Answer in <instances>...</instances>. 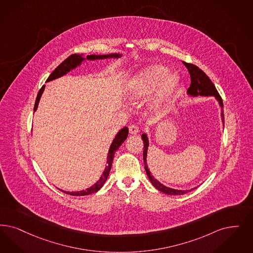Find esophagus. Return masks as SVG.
Instances as JSON below:
<instances>
[{"mask_svg":"<svg viewBox=\"0 0 253 253\" xmlns=\"http://www.w3.org/2000/svg\"><path fill=\"white\" fill-rule=\"evenodd\" d=\"M129 131H130V133H131V134H136L139 131V128H138L137 125L131 124V126L129 127Z\"/></svg>","mask_w":253,"mask_h":253,"instance_id":"esophagus-1","label":"esophagus"}]
</instances>
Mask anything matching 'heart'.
I'll return each mask as SVG.
<instances>
[{
    "label": "heart",
    "instance_id": "obj_1",
    "mask_svg": "<svg viewBox=\"0 0 253 253\" xmlns=\"http://www.w3.org/2000/svg\"><path fill=\"white\" fill-rule=\"evenodd\" d=\"M166 66L150 65L139 71L127 86L128 96L138 100L153 92L149 106L152 110H159L170 101L180 84V76L176 72H169Z\"/></svg>",
    "mask_w": 253,
    "mask_h": 253
}]
</instances>
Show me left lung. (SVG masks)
<instances>
[{"instance_id": "8db88e82", "label": "left lung", "mask_w": 253, "mask_h": 253, "mask_svg": "<svg viewBox=\"0 0 253 253\" xmlns=\"http://www.w3.org/2000/svg\"><path fill=\"white\" fill-rule=\"evenodd\" d=\"M183 65L187 68V70L190 73V77H191V84L190 87L187 89V95L190 97H213L216 101L218 102L220 108H221V120H222L223 128H224V112H223V101L221 97L219 96L218 92L216 90L214 84H212V81L209 79V77L203 72V71L198 68L197 66L193 65V64H188L183 62ZM141 138L144 142V151H143V160H144V166H145V170L146 173L150 179V181L152 183V185L158 189L159 191L168 194V195H173V196H180L183 195L186 193L190 192L195 188L191 189H186V190H181V189H174L171 187L166 186L165 184H163L162 182H159L158 180H156L152 173L150 171V169L148 167L147 164V157H148V151H149V137L148 134L146 132H143L141 134Z\"/></svg>"}]
</instances>
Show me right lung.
I'll list each match as a JSON object with an SVG mask.
<instances>
[{
	"label": "right lung",
	"mask_w": 253,
	"mask_h": 253,
	"mask_svg": "<svg viewBox=\"0 0 253 253\" xmlns=\"http://www.w3.org/2000/svg\"><path fill=\"white\" fill-rule=\"evenodd\" d=\"M122 53H118V52H113V53H108V54H89L84 56L83 53L81 54H72L70 57H68L65 61H63L60 65L52 71L51 75L49 76V78L47 79V82L53 81L57 78H60L62 76L67 75L69 72L71 71L77 69L78 67L82 66V63L84 61H96V60H102V59H119L122 57ZM45 89V84L41 88V90L38 94L37 100H36V103H35V107H34V113L38 110L39 107V103L41 101V96L44 92ZM128 132L129 130L127 127H123L122 130L117 132V134L115 135L113 141L111 142V145L109 147L108 150V153H107V161H106V166L105 169L102 172L101 177L99 178V180L95 182L93 185H91L90 187L84 189V190H81V191H73V192H70V191H64L61 190L62 192L66 193L68 195H71V196H85V195H90L92 193L97 192L101 189L102 185L105 183L108 176H109V172L111 170L112 163H113V159H114V155L115 152H117V150L121 147L122 143L127 139L128 136Z\"/></svg>",
	"instance_id": "right-lung-1"
}]
</instances>
